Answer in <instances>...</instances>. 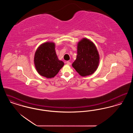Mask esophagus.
<instances>
[{"label": "esophagus", "mask_w": 133, "mask_h": 133, "mask_svg": "<svg viewBox=\"0 0 133 133\" xmlns=\"http://www.w3.org/2000/svg\"><path fill=\"white\" fill-rule=\"evenodd\" d=\"M66 64H67V65H70L71 64V62H69V61H67V62H66Z\"/></svg>", "instance_id": "obj_1"}]
</instances>
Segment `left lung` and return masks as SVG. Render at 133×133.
Segmentation results:
<instances>
[{"instance_id": "left-lung-1", "label": "left lung", "mask_w": 133, "mask_h": 133, "mask_svg": "<svg viewBox=\"0 0 133 133\" xmlns=\"http://www.w3.org/2000/svg\"><path fill=\"white\" fill-rule=\"evenodd\" d=\"M99 62V55L95 44L83 38L77 46V55L72 66L82 76L92 74L97 70Z\"/></svg>"}]
</instances>
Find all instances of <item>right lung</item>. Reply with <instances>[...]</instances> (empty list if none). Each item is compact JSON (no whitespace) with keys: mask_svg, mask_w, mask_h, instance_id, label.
Listing matches in <instances>:
<instances>
[{"mask_svg":"<svg viewBox=\"0 0 133 133\" xmlns=\"http://www.w3.org/2000/svg\"><path fill=\"white\" fill-rule=\"evenodd\" d=\"M34 64L38 73L47 78H53L64 66V62L58 59L55 44L46 42L41 45L35 53Z\"/></svg>","mask_w":133,"mask_h":133,"instance_id":"1","label":"right lung"}]
</instances>
